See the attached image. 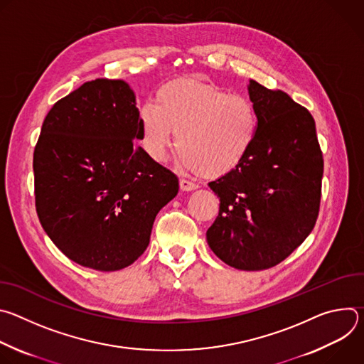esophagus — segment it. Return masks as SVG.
Wrapping results in <instances>:
<instances>
[{"instance_id":"obj_1","label":"esophagus","mask_w":364,"mask_h":364,"mask_svg":"<svg viewBox=\"0 0 364 364\" xmlns=\"http://www.w3.org/2000/svg\"><path fill=\"white\" fill-rule=\"evenodd\" d=\"M196 188H197V184H194V183L188 181V180H184V178L180 180V190L181 191H193Z\"/></svg>"}]
</instances>
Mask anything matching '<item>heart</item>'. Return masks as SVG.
<instances>
[{"mask_svg": "<svg viewBox=\"0 0 364 364\" xmlns=\"http://www.w3.org/2000/svg\"><path fill=\"white\" fill-rule=\"evenodd\" d=\"M138 121L151 160L163 161L177 134L181 166L207 178L233 171L250 151L259 128L247 97L193 77L161 86L155 107L145 103L138 109Z\"/></svg>", "mask_w": 364, "mask_h": 364, "instance_id": "heart-1", "label": "heart"}]
</instances>
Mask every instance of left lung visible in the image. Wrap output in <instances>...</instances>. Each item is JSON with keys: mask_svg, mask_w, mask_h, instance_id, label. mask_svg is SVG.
I'll use <instances>...</instances> for the list:
<instances>
[{"mask_svg": "<svg viewBox=\"0 0 364 364\" xmlns=\"http://www.w3.org/2000/svg\"><path fill=\"white\" fill-rule=\"evenodd\" d=\"M247 92L257 134L245 160L209 183L220 209L205 239L229 267L262 271L282 262L314 229L324 161L305 108L252 79Z\"/></svg>", "mask_w": 364, "mask_h": 364, "instance_id": "obj_1", "label": "left lung"}]
</instances>
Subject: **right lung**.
I'll return each mask as SVG.
<instances>
[{
  "label": "right lung",
  "mask_w": 364,
  "mask_h": 364,
  "mask_svg": "<svg viewBox=\"0 0 364 364\" xmlns=\"http://www.w3.org/2000/svg\"><path fill=\"white\" fill-rule=\"evenodd\" d=\"M134 90L96 79L58 100L34 148L40 223L73 262L119 271L145 252L155 216L178 193V178L135 145Z\"/></svg>",
  "instance_id": "obj_1"
}]
</instances>
